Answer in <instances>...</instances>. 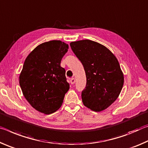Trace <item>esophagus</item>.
I'll use <instances>...</instances> for the list:
<instances>
[{
	"mask_svg": "<svg viewBox=\"0 0 148 148\" xmlns=\"http://www.w3.org/2000/svg\"><path fill=\"white\" fill-rule=\"evenodd\" d=\"M70 83H71V84H74L75 83V79L74 78H71V79H70Z\"/></svg>",
	"mask_w": 148,
	"mask_h": 148,
	"instance_id": "obj_1",
	"label": "esophagus"
}]
</instances>
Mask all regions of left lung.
Masks as SVG:
<instances>
[{
	"label": "left lung",
	"mask_w": 148,
	"mask_h": 148,
	"mask_svg": "<svg viewBox=\"0 0 148 148\" xmlns=\"http://www.w3.org/2000/svg\"><path fill=\"white\" fill-rule=\"evenodd\" d=\"M70 46L85 71L86 84L81 93L84 106L96 112L106 110L117 100L124 84L117 59L93 40L75 41Z\"/></svg>",
	"instance_id": "obj_1"
}]
</instances>
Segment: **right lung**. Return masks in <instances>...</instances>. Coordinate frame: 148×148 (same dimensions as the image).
I'll return each mask as SVG.
<instances>
[{
    "label": "right lung",
    "instance_id": "obj_1",
    "mask_svg": "<svg viewBox=\"0 0 148 148\" xmlns=\"http://www.w3.org/2000/svg\"><path fill=\"white\" fill-rule=\"evenodd\" d=\"M68 48L61 40L48 41L37 46L24 62L19 85L26 100L39 112L57 111L69 90L65 70L60 65Z\"/></svg>",
    "mask_w": 148,
    "mask_h": 148
}]
</instances>
